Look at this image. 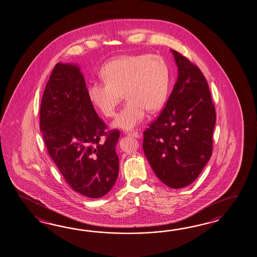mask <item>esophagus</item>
Instances as JSON below:
<instances>
[{
	"label": "esophagus",
	"mask_w": 257,
	"mask_h": 257,
	"mask_svg": "<svg viewBox=\"0 0 257 257\" xmlns=\"http://www.w3.org/2000/svg\"><path fill=\"white\" fill-rule=\"evenodd\" d=\"M127 136L135 138H140V137H141L140 133L138 131L128 132V133H127Z\"/></svg>",
	"instance_id": "34e87169"
}]
</instances>
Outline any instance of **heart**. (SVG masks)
<instances>
[{
    "mask_svg": "<svg viewBox=\"0 0 257 257\" xmlns=\"http://www.w3.org/2000/svg\"><path fill=\"white\" fill-rule=\"evenodd\" d=\"M104 82L88 86L90 101L104 116L113 117L121 98L125 106L114 119L112 125L133 130L147 116L163 107L169 91L170 72L166 61L157 55H127L115 57L100 69Z\"/></svg>",
    "mask_w": 257,
    "mask_h": 257,
    "instance_id": "b5f03b06",
    "label": "heart"
}]
</instances>
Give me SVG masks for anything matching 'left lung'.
Instances as JSON below:
<instances>
[{
    "instance_id": "8db88e82",
    "label": "left lung",
    "mask_w": 257,
    "mask_h": 257,
    "mask_svg": "<svg viewBox=\"0 0 257 257\" xmlns=\"http://www.w3.org/2000/svg\"><path fill=\"white\" fill-rule=\"evenodd\" d=\"M171 52L177 80L163 111L144 132L143 151L163 184L181 188L196 180L211 158L215 108L200 69Z\"/></svg>"
}]
</instances>
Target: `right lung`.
Here are the masks:
<instances>
[{
    "instance_id": "add662e5",
    "label": "right lung",
    "mask_w": 257,
    "mask_h": 257,
    "mask_svg": "<svg viewBox=\"0 0 257 257\" xmlns=\"http://www.w3.org/2000/svg\"><path fill=\"white\" fill-rule=\"evenodd\" d=\"M40 128L49 155L70 188L92 199L112 188L119 174L115 149L119 132H105L106 123L88 97L78 65L59 62L53 69L42 98Z\"/></svg>"
}]
</instances>
